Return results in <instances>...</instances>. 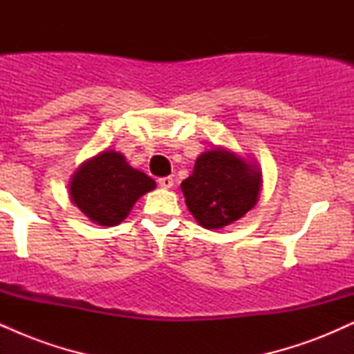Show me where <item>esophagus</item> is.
Masks as SVG:
<instances>
[{"mask_svg":"<svg viewBox=\"0 0 354 354\" xmlns=\"http://www.w3.org/2000/svg\"><path fill=\"white\" fill-rule=\"evenodd\" d=\"M158 185H160L161 188L169 189V188H173L174 181H173L171 176H163V178H160V180H158Z\"/></svg>","mask_w":354,"mask_h":354,"instance_id":"esophagus-1","label":"esophagus"}]
</instances>
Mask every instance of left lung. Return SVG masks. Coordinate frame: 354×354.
I'll list each match as a JSON object with an SVG mask.
<instances>
[{
    "mask_svg": "<svg viewBox=\"0 0 354 354\" xmlns=\"http://www.w3.org/2000/svg\"><path fill=\"white\" fill-rule=\"evenodd\" d=\"M261 186L263 174L256 161L214 146L198 156L181 191L189 213L203 228L221 230L254 208Z\"/></svg>",
    "mask_w": 354,
    "mask_h": 354,
    "instance_id": "obj_1",
    "label": "left lung"
}]
</instances>
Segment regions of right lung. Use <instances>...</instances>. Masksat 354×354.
<instances>
[{
    "mask_svg": "<svg viewBox=\"0 0 354 354\" xmlns=\"http://www.w3.org/2000/svg\"><path fill=\"white\" fill-rule=\"evenodd\" d=\"M154 188V180L133 168L123 153L104 149L76 169L70 181V198L95 225L116 226Z\"/></svg>",
    "mask_w": 354,
    "mask_h": 354,
    "instance_id": "add662e5",
    "label": "right lung"
}]
</instances>
